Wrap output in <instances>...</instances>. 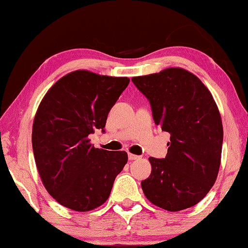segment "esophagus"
Returning a JSON list of instances; mask_svg holds the SVG:
<instances>
[{"instance_id":"34e87169","label":"esophagus","mask_w":248,"mask_h":248,"mask_svg":"<svg viewBox=\"0 0 248 248\" xmlns=\"http://www.w3.org/2000/svg\"><path fill=\"white\" fill-rule=\"evenodd\" d=\"M128 158H129L130 161H135V160H139V158H140V156L134 155V154H128Z\"/></svg>"}]
</instances>
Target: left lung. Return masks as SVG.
<instances>
[{
    "label": "left lung",
    "mask_w": 248,
    "mask_h": 248,
    "mask_svg": "<svg viewBox=\"0 0 248 248\" xmlns=\"http://www.w3.org/2000/svg\"><path fill=\"white\" fill-rule=\"evenodd\" d=\"M132 81L149 100L155 124L170 133L166 158L149 157L152 173L141 182L144 196L167 211L196 205L220 167L223 124L217 104L205 85L181 67Z\"/></svg>",
    "instance_id": "1"
}]
</instances>
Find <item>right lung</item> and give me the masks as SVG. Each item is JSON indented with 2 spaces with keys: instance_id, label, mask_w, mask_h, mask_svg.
Returning a JSON list of instances; mask_svg holds the SVG:
<instances>
[{
  "instance_id": "right-lung-1",
  "label": "right lung",
  "mask_w": 248,
  "mask_h": 248,
  "mask_svg": "<svg viewBox=\"0 0 248 248\" xmlns=\"http://www.w3.org/2000/svg\"><path fill=\"white\" fill-rule=\"evenodd\" d=\"M128 84L127 77L73 71L39 104L32 126L33 156L45 189L61 205L86 212L109 197L128 155L94 148L88 135L105 132L108 113Z\"/></svg>"
}]
</instances>
